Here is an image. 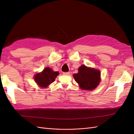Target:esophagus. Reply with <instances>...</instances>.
<instances>
[{
	"label": "esophagus",
	"instance_id": "34e87169",
	"mask_svg": "<svg viewBox=\"0 0 134 134\" xmlns=\"http://www.w3.org/2000/svg\"><path fill=\"white\" fill-rule=\"evenodd\" d=\"M63 74L64 75H69L70 72H63Z\"/></svg>",
	"mask_w": 134,
	"mask_h": 134
}]
</instances>
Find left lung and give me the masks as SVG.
<instances>
[{
    "mask_svg": "<svg viewBox=\"0 0 134 134\" xmlns=\"http://www.w3.org/2000/svg\"><path fill=\"white\" fill-rule=\"evenodd\" d=\"M73 77L82 90L91 91L99 84L100 72L99 70L83 65L78 68V72L74 74Z\"/></svg>",
    "mask_w": 134,
    "mask_h": 134,
    "instance_id": "8db88e82",
    "label": "left lung"
}]
</instances>
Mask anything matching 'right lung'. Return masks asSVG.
I'll use <instances>...</instances> for the list:
<instances>
[{"label":"right lung","mask_w":134,"mask_h":134,"mask_svg":"<svg viewBox=\"0 0 134 134\" xmlns=\"http://www.w3.org/2000/svg\"><path fill=\"white\" fill-rule=\"evenodd\" d=\"M59 74V72L54 71L50 68L47 67L41 72L36 74L34 79L40 87L46 88L54 82L56 77Z\"/></svg>","instance_id":"add662e5"}]
</instances>
